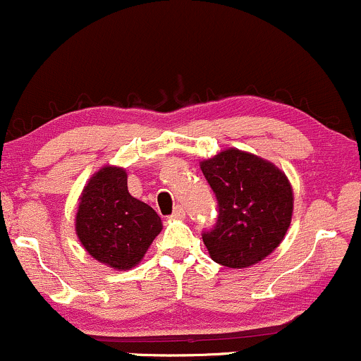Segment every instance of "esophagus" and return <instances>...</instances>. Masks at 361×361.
<instances>
[{
	"instance_id": "1",
	"label": "esophagus",
	"mask_w": 361,
	"mask_h": 361,
	"mask_svg": "<svg viewBox=\"0 0 361 361\" xmlns=\"http://www.w3.org/2000/svg\"><path fill=\"white\" fill-rule=\"evenodd\" d=\"M185 215H186V212H185L183 207H181V205H176V207H175V210H173L171 217H173V219H185Z\"/></svg>"
}]
</instances>
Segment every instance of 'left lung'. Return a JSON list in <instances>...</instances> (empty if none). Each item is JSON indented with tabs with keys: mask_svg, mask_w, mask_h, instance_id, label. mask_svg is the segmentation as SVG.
Here are the masks:
<instances>
[{
	"mask_svg": "<svg viewBox=\"0 0 361 361\" xmlns=\"http://www.w3.org/2000/svg\"><path fill=\"white\" fill-rule=\"evenodd\" d=\"M217 198V222L202 234L215 263L247 268L283 241L293 195L285 173L255 154L226 149L200 164Z\"/></svg>",
	"mask_w": 361,
	"mask_h": 361,
	"instance_id": "8db88e82",
	"label": "left lung"
}]
</instances>
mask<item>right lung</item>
Returning <instances> with one entry per match:
<instances>
[{
    "label": "right lung",
    "instance_id": "obj_1",
    "mask_svg": "<svg viewBox=\"0 0 361 361\" xmlns=\"http://www.w3.org/2000/svg\"><path fill=\"white\" fill-rule=\"evenodd\" d=\"M159 215L128 193L126 169L105 166L82 190L76 233L86 251L115 270H130L161 233Z\"/></svg>",
    "mask_w": 361,
    "mask_h": 361
}]
</instances>
